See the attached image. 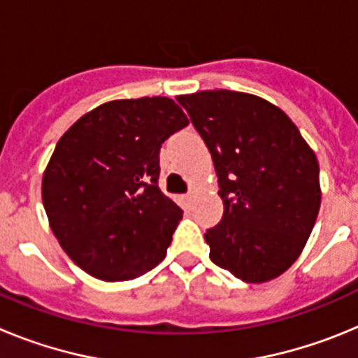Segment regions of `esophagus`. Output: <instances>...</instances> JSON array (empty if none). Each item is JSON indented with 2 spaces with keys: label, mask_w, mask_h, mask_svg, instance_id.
<instances>
[{
  "label": "esophagus",
  "mask_w": 358,
  "mask_h": 358,
  "mask_svg": "<svg viewBox=\"0 0 358 358\" xmlns=\"http://www.w3.org/2000/svg\"><path fill=\"white\" fill-rule=\"evenodd\" d=\"M182 201H185V204H189V202L194 201V194H186V195H182Z\"/></svg>",
  "instance_id": "obj_1"
}]
</instances>
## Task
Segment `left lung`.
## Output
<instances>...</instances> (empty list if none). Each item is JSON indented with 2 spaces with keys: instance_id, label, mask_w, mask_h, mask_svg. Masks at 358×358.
Here are the masks:
<instances>
[{
  "instance_id": "obj_1",
  "label": "left lung",
  "mask_w": 358,
  "mask_h": 358,
  "mask_svg": "<svg viewBox=\"0 0 358 358\" xmlns=\"http://www.w3.org/2000/svg\"><path fill=\"white\" fill-rule=\"evenodd\" d=\"M206 143L224 202L206 229L215 265L249 283L285 273L321 206L319 163L292 120L255 94L217 90L177 96Z\"/></svg>"
}]
</instances>
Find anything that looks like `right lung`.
I'll list each match as a JSON object with an SVG mask.
<instances>
[{"label": "right lung", "instance_id": "obj_1", "mask_svg": "<svg viewBox=\"0 0 358 358\" xmlns=\"http://www.w3.org/2000/svg\"><path fill=\"white\" fill-rule=\"evenodd\" d=\"M188 125L164 96L115 100L68 129L43 177L53 235L103 281L134 280L166 255L182 210L159 189V150Z\"/></svg>", "mask_w": 358, "mask_h": 358}]
</instances>
